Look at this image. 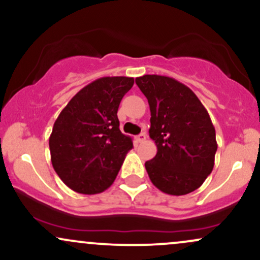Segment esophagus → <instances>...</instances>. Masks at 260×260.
Returning <instances> with one entry per match:
<instances>
[{"label":"esophagus","mask_w":260,"mask_h":260,"mask_svg":"<svg viewBox=\"0 0 260 260\" xmlns=\"http://www.w3.org/2000/svg\"><path fill=\"white\" fill-rule=\"evenodd\" d=\"M145 139H147V134H145L144 132H143V133H140L139 136H137V142H139V143H143V142H144Z\"/></svg>","instance_id":"esophagus-1"}]
</instances>
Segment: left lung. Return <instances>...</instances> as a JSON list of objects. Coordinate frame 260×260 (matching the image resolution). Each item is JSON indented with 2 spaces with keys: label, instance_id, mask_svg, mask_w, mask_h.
<instances>
[{
  "label": "left lung",
  "instance_id": "8db88e82",
  "mask_svg": "<svg viewBox=\"0 0 260 260\" xmlns=\"http://www.w3.org/2000/svg\"><path fill=\"white\" fill-rule=\"evenodd\" d=\"M136 83L148 99L149 136L157 148L145 162L149 178L166 194H188L214 168L217 143L210 116L194 92L171 77L145 74Z\"/></svg>",
  "mask_w": 260,
  "mask_h": 260
}]
</instances>
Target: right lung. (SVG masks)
Returning <instances> with one entry per match:
<instances>
[{
	"label": "right lung",
	"instance_id": "obj_1",
	"mask_svg": "<svg viewBox=\"0 0 260 260\" xmlns=\"http://www.w3.org/2000/svg\"><path fill=\"white\" fill-rule=\"evenodd\" d=\"M129 77H103L80 89L58 115L49 138L56 174L71 189L96 194L115 181L132 138L120 131L117 110Z\"/></svg>",
	"mask_w": 260,
	"mask_h": 260
}]
</instances>
